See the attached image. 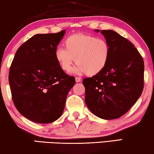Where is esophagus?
Wrapping results in <instances>:
<instances>
[{"label":"esophagus","mask_w":154,"mask_h":154,"mask_svg":"<svg viewBox=\"0 0 154 154\" xmlns=\"http://www.w3.org/2000/svg\"><path fill=\"white\" fill-rule=\"evenodd\" d=\"M75 82H79L81 81V79H80V78H79V77H75Z\"/></svg>","instance_id":"esophagus-1"}]
</instances>
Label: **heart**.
Wrapping results in <instances>:
<instances>
[{"label":"heart","mask_w":154,"mask_h":154,"mask_svg":"<svg viewBox=\"0 0 154 154\" xmlns=\"http://www.w3.org/2000/svg\"><path fill=\"white\" fill-rule=\"evenodd\" d=\"M64 48H57L55 60L64 72H69L75 61L77 64L73 72L81 75H96L108 64L110 48L106 39L90 35L74 34L64 42Z\"/></svg>","instance_id":"1"}]
</instances>
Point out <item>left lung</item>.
Wrapping results in <instances>:
<instances>
[{"label":"left lung","instance_id":"8db88e82","mask_svg":"<svg viewBox=\"0 0 154 154\" xmlns=\"http://www.w3.org/2000/svg\"><path fill=\"white\" fill-rule=\"evenodd\" d=\"M110 46L108 64L99 74L82 81L85 101L91 112L103 119H114L128 111L144 88V61L134 45L111 30H94Z\"/></svg>","mask_w":154,"mask_h":154}]
</instances>
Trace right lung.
<instances>
[{
	"label": "right lung",
	"mask_w": 154,
	"mask_h": 154,
	"mask_svg": "<svg viewBox=\"0 0 154 154\" xmlns=\"http://www.w3.org/2000/svg\"><path fill=\"white\" fill-rule=\"evenodd\" d=\"M65 30L37 34L15 53L9 73L12 100L17 110L30 121L48 124L62 115L75 79L64 72L55 52Z\"/></svg>",
	"instance_id": "right-lung-1"
}]
</instances>
